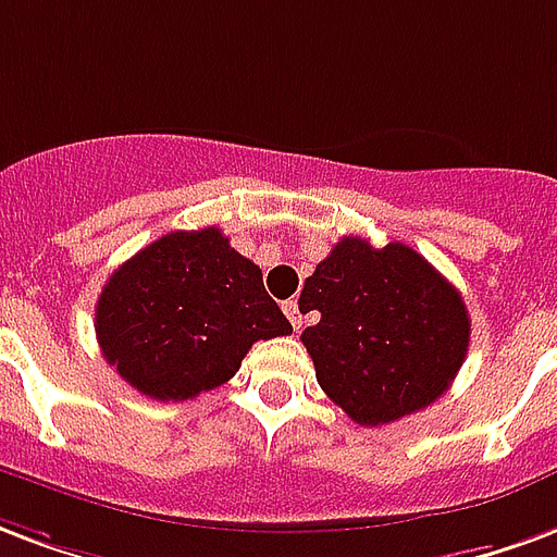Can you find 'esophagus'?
<instances>
[{
  "instance_id": "1",
  "label": "esophagus",
  "mask_w": 557,
  "mask_h": 557,
  "mask_svg": "<svg viewBox=\"0 0 557 557\" xmlns=\"http://www.w3.org/2000/svg\"><path fill=\"white\" fill-rule=\"evenodd\" d=\"M283 312H286V319L292 321V327H295V333H298L300 324H304V319H300V310H298V300H286V304H283Z\"/></svg>"
}]
</instances>
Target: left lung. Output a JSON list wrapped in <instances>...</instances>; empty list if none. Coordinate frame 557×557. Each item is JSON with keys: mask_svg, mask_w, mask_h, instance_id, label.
Segmentation results:
<instances>
[{"mask_svg": "<svg viewBox=\"0 0 557 557\" xmlns=\"http://www.w3.org/2000/svg\"><path fill=\"white\" fill-rule=\"evenodd\" d=\"M300 333L319 386L357 425H386L434 405L469 348L460 292L401 242L372 247L345 236L307 277Z\"/></svg>", "mask_w": 557, "mask_h": 557, "instance_id": "8db88e82", "label": "left lung"}]
</instances>
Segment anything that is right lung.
<instances>
[{"label":"right lung","mask_w":557,"mask_h":557,"mask_svg":"<svg viewBox=\"0 0 557 557\" xmlns=\"http://www.w3.org/2000/svg\"><path fill=\"white\" fill-rule=\"evenodd\" d=\"M102 357L156 401H188L238 372L259 339L292 333L262 271L218 226L168 233L123 262L94 312Z\"/></svg>","instance_id":"add662e5"}]
</instances>
